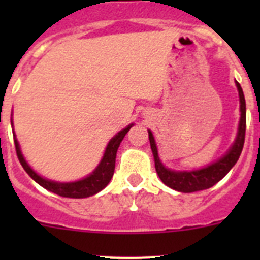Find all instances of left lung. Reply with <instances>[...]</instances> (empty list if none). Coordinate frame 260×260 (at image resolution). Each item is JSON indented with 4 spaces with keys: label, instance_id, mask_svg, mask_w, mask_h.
Masks as SVG:
<instances>
[{
    "label": "left lung",
    "instance_id": "1",
    "mask_svg": "<svg viewBox=\"0 0 260 260\" xmlns=\"http://www.w3.org/2000/svg\"><path fill=\"white\" fill-rule=\"evenodd\" d=\"M236 86L238 89V95H240V110H241V118L240 125H238L237 138L234 141L233 146L229 148V151L225 153L222 157H220L217 161L212 162L211 165L206 168H202L198 171H189V172H176L171 171L162 165L157 155V147L156 142L153 139L152 133L148 130V138H150L151 150H152L153 158H155V168L157 172L160 180L169 186L171 189L177 190L181 192H194L201 191L212 187L213 185L222 180L228 172L231 171L234 164L237 162L241 152H242L243 143H245V132H246V103H245V96L243 91L241 88L240 83L236 82Z\"/></svg>",
    "mask_w": 260,
    "mask_h": 260
}]
</instances>
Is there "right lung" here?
I'll list each match as a JSON object with an SVG mask.
<instances>
[{
	"instance_id": "obj_1",
	"label": "right lung",
	"mask_w": 260,
	"mask_h": 260,
	"mask_svg": "<svg viewBox=\"0 0 260 260\" xmlns=\"http://www.w3.org/2000/svg\"><path fill=\"white\" fill-rule=\"evenodd\" d=\"M132 126L133 123L132 125H128L127 127L123 128V130H121L118 134L114 135V137L110 139L109 143H108L102 161H100V164L96 167L95 171L89 174V176H87L86 178H83V180L75 181V182H54V181L47 180V178H43L41 176H39V174L27 164V161L24 160V157H23L17 138H14V143H15L17 156L18 158H19L23 169L28 173V176L31 177L35 182H38L39 185L43 186L44 189L59 195V197L77 199L87 198V197H92V195L98 194L99 191H102L105 186L109 183L110 178L113 177L114 167H116L117 150H118L119 144H121L122 139L125 138V135L127 134L128 130L132 128ZM13 135L15 137L14 133Z\"/></svg>"
}]
</instances>
